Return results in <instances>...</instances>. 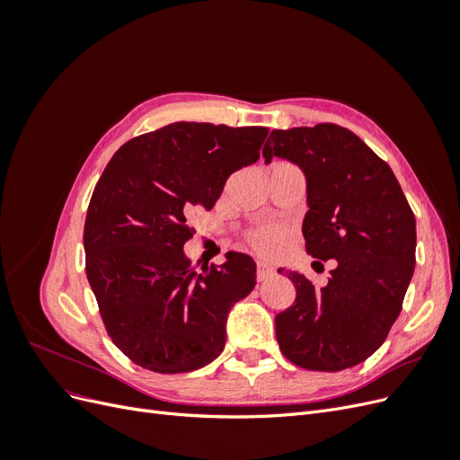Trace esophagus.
<instances>
[{"instance_id": "obj_1", "label": "esophagus", "mask_w": 460, "mask_h": 460, "mask_svg": "<svg viewBox=\"0 0 460 460\" xmlns=\"http://www.w3.org/2000/svg\"><path fill=\"white\" fill-rule=\"evenodd\" d=\"M276 274V269L274 267H270V264H267V262H262V261H259L257 262V280L259 282H267V280H270V278Z\"/></svg>"}]
</instances>
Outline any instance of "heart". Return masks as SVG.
Returning a JSON list of instances; mask_svg holds the SVG:
<instances>
[{"label":"heart","mask_w":460,"mask_h":460,"mask_svg":"<svg viewBox=\"0 0 460 460\" xmlns=\"http://www.w3.org/2000/svg\"><path fill=\"white\" fill-rule=\"evenodd\" d=\"M286 232L278 225H267L249 234V243L261 255H274L284 243Z\"/></svg>","instance_id":"obj_1"}]
</instances>
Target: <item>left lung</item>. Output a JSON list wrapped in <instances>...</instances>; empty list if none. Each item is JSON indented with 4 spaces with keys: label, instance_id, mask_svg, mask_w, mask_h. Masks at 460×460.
Instances as JSON below:
<instances>
[{
    "label": "left lung",
    "instance_id": "obj_1",
    "mask_svg": "<svg viewBox=\"0 0 460 460\" xmlns=\"http://www.w3.org/2000/svg\"><path fill=\"white\" fill-rule=\"evenodd\" d=\"M262 157L303 171L307 253L336 261L320 289L286 270L297 296L276 314V340L301 368H351L384 343L414 274L416 220L405 193L389 164L338 124L272 130Z\"/></svg>",
    "mask_w": 460,
    "mask_h": 460
}]
</instances>
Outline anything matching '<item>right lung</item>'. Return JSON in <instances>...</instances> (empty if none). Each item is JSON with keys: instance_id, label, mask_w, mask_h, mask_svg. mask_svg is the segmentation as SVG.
I'll return each instance as SVG.
<instances>
[{"instance_id": "right-lung-1", "label": "right lung", "mask_w": 460, "mask_h": 460, "mask_svg": "<svg viewBox=\"0 0 460 460\" xmlns=\"http://www.w3.org/2000/svg\"><path fill=\"white\" fill-rule=\"evenodd\" d=\"M269 128L172 122L124 144L97 182L84 225L86 274L107 333L136 365L198 370L226 341V318L252 294L255 261L226 253L191 269V207L213 208L226 180L261 157Z\"/></svg>"}]
</instances>
